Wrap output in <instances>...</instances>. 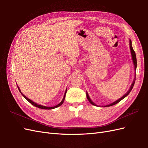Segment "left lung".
Wrapping results in <instances>:
<instances>
[{
    "instance_id": "obj_1",
    "label": "left lung",
    "mask_w": 148,
    "mask_h": 148,
    "mask_svg": "<svg viewBox=\"0 0 148 148\" xmlns=\"http://www.w3.org/2000/svg\"><path fill=\"white\" fill-rule=\"evenodd\" d=\"M130 51H131V54H132V60H133V65H134V66H135V71L136 72V66H137V62H136V53H135V51H134V50H133V47H132V41H131V40H130ZM135 79H136V75H135V78H134V80H133V83H132V84H131V86H130V89H129V90L125 94V95L122 97H120V99H119L118 100H117V101H115V102H112V103H111V104H109V105H106V106H104V107H109V106H114V105H115V104H117L118 102H119L120 101H122L123 99H124V98L125 97H127L128 95H129V93L130 92V91H132V89H133V86H134V84H135ZM86 97H87V99H88V101H89V102L91 103V104H92V105H94V106H97L96 104H95V103H94L91 100V99H90V97H89V95H88V92H86Z\"/></svg>"
}]
</instances>
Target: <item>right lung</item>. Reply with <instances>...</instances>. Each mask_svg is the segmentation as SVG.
Segmentation results:
<instances>
[{
	"label": "right lung",
	"instance_id": "right-lung-1",
	"mask_svg": "<svg viewBox=\"0 0 148 148\" xmlns=\"http://www.w3.org/2000/svg\"><path fill=\"white\" fill-rule=\"evenodd\" d=\"M17 87H18V90L20 91V93L22 95V96H23L25 99L27 100L29 102H30L31 104L32 105H33L34 106H35V107H38V108H40V109H55V108H57V107H59V106H60L62 104H63L64 103V100H65V95H66V91H65V94H64V98H63V99H62V101L59 103V104H57V105H56V106H53V107H46V106H41V105H39V104H38L37 103H36V102H33V101H32L31 100H30V99H29L27 97H26L23 93H21V91H20V88H19V87H18V86L17 85Z\"/></svg>",
	"mask_w": 148,
	"mask_h": 148
}]
</instances>
